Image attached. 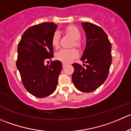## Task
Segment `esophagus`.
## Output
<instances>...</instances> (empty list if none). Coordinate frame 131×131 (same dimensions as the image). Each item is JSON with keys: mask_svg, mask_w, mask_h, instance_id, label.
<instances>
[{"mask_svg": "<svg viewBox=\"0 0 131 131\" xmlns=\"http://www.w3.org/2000/svg\"><path fill=\"white\" fill-rule=\"evenodd\" d=\"M67 65V64H66V63L62 62V66H63V67H66V66Z\"/></svg>", "mask_w": 131, "mask_h": 131, "instance_id": "34e87169", "label": "esophagus"}]
</instances>
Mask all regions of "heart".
<instances>
[{
  "instance_id": "1",
  "label": "heart",
  "mask_w": 131,
  "mask_h": 131,
  "mask_svg": "<svg viewBox=\"0 0 131 131\" xmlns=\"http://www.w3.org/2000/svg\"><path fill=\"white\" fill-rule=\"evenodd\" d=\"M66 31L71 36L74 40L73 45L80 48L81 47V42L79 40L81 37V32L79 29L75 26H69L66 28ZM59 38L60 35L59 31H56L53 33L51 39V44L54 48H58L59 47ZM79 56V52L75 48L70 49H61L56 54V58L57 60L65 63H69Z\"/></svg>"
}]
</instances>
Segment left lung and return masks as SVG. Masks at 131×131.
Returning a JSON list of instances; mask_svg holds the SVG:
<instances>
[{"instance_id":"obj_1","label":"left lung","mask_w":131,"mask_h":131,"mask_svg":"<svg viewBox=\"0 0 131 131\" xmlns=\"http://www.w3.org/2000/svg\"><path fill=\"white\" fill-rule=\"evenodd\" d=\"M86 36V45L81 60L87 64L83 67L78 63L72 81L75 87L82 92L96 90L106 79L112 64V45L102 28L91 23H82Z\"/></svg>"}]
</instances>
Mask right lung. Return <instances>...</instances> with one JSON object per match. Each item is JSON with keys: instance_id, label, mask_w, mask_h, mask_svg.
<instances>
[{"instance_id": "right-lung-1", "label": "right lung", "mask_w": 131, "mask_h": 131, "mask_svg": "<svg viewBox=\"0 0 131 131\" xmlns=\"http://www.w3.org/2000/svg\"><path fill=\"white\" fill-rule=\"evenodd\" d=\"M57 27L53 23L29 27L17 46L16 66L23 84L29 93L38 98H45L54 92L62 68L59 60L45 64L53 57L51 39Z\"/></svg>"}]
</instances>
